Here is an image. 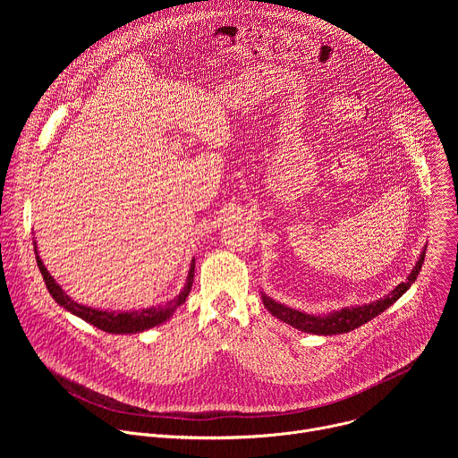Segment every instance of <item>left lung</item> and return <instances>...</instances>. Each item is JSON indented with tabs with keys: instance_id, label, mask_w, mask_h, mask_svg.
Here are the masks:
<instances>
[{
	"instance_id": "1",
	"label": "left lung",
	"mask_w": 458,
	"mask_h": 458,
	"mask_svg": "<svg viewBox=\"0 0 458 458\" xmlns=\"http://www.w3.org/2000/svg\"><path fill=\"white\" fill-rule=\"evenodd\" d=\"M424 257H426V246L420 251L419 260L415 263L411 274L406 277L404 283L395 286L382 299H377V301L362 304V306H350V308H343V310H334L332 313H326V315H311V313H304V311H299L295 308L284 306V304L274 301L272 297H268L265 292H260V297H263L265 308L274 317L290 324L292 328H295L299 332L315 334V335L348 334V332L359 328V326L369 322L373 317L380 315L384 310H387L391 304L397 302L410 290V286L417 281V276H419V272L424 265Z\"/></svg>"
}]
</instances>
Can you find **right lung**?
I'll return each instance as SVG.
<instances>
[{
    "label": "right lung",
    "mask_w": 458,
    "mask_h": 458,
    "mask_svg": "<svg viewBox=\"0 0 458 458\" xmlns=\"http://www.w3.org/2000/svg\"><path fill=\"white\" fill-rule=\"evenodd\" d=\"M34 251H36V260H38V268L43 276L45 286L48 290V293L52 295V299L63 306L67 311H71L72 315L83 318L85 322L96 326V328L106 332V334H141L147 332L154 326H159L163 322H166L174 311L186 301L191 284H193V270H195V259H191L190 263V270L186 276V283L182 286V290L179 292V295H175L172 301L165 302L163 306H152V308H143V310H132V311H108V310H98V308H90L85 304H80L78 301L71 299L64 290L55 283V279L48 274V270L45 268L43 260L38 253V246L34 241Z\"/></svg>",
    "instance_id": "obj_1"
}]
</instances>
